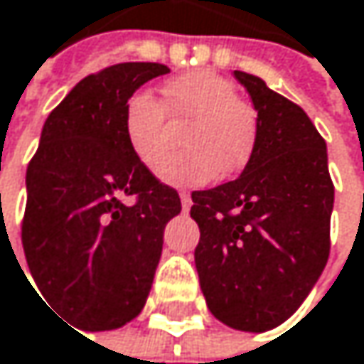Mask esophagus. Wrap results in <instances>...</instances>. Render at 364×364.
Returning <instances> with one entry per match:
<instances>
[{
  "label": "esophagus",
  "instance_id": "34e87169",
  "mask_svg": "<svg viewBox=\"0 0 364 364\" xmlns=\"http://www.w3.org/2000/svg\"><path fill=\"white\" fill-rule=\"evenodd\" d=\"M180 201H182V208H184V212H188L191 210V195L186 193V191H180Z\"/></svg>",
  "mask_w": 364,
  "mask_h": 364
}]
</instances>
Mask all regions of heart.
<instances>
[{
	"mask_svg": "<svg viewBox=\"0 0 364 364\" xmlns=\"http://www.w3.org/2000/svg\"><path fill=\"white\" fill-rule=\"evenodd\" d=\"M165 107L176 118H191L182 144L186 150L167 156L156 173L171 186H203L237 173L252 156L259 118L237 87L205 70L182 74L163 87ZM122 133L131 152L148 167L167 152V118L150 92H133L122 112Z\"/></svg>",
	"mask_w": 364,
	"mask_h": 364,
	"instance_id": "1",
	"label": "heart"
}]
</instances>
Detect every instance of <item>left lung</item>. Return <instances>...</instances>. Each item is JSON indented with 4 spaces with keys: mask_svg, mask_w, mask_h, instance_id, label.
<instances>
[{
    "mask_svg": "<svg viewBox=\"0 0 364 364\" xmlns=\"http://www.w3.org/2000/svg\"><path fill=\"white\" fill-rule=\"evenodd\" d=\"M233 76L252 99L259 135L240 178L193 193L195 265L214 318L265 333L301 307L324 272L335 188L309 116L259 76Z\"/></svg>",
    "mask_w": 364,
    "mask_h": 364,
    "instance_id": "1",
    "label": "left lung"
}]
</instances>
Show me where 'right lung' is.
<instances>
[{
  "instance_id": "add662e5",
  "label": "right lung",
  "mask_w": 364,
  "mask_h": 364,
  "mask_svg": "<svg viewBox=\"0 0 364 364\" xmlns=\"http://www.w3.org/2000/svg\"><path fill=\"white\" fill-rule=\"evenodd\" d=\"M161 63H120L80 80L48 114L27 167L23 248L46 303L82 331H114L146 305L165 225L182 212L131 152L127 99Z\"/></svg>"
}]
</instances>
